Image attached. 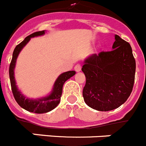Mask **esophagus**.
<instances>
[{
    "instance_id": "esophagus-1",
    "label": "esophagus",
    "mask_w": 146,
    "mask_h": 146,
    "mask_svg": "<svg viewBox=\"0 0 146 146\" xmlns=\"http://www.w3.org/2000/svg\"><path fill=\"white\" fill-rule=\"evenodd\" d=\"M74 70L76 71V72H80V71H81V65L79 64H76L75 66H74Z\"/></svg>"
}]
</instances>
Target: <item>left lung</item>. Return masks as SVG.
Listing matches in <instances>:
<instances>
[{
	"label": "left lung",
	"mask_w": 146,
	"mask_h": 146,
	"mask_svg": "<svg viewBox=\"0 0 146 146\" xmlns=\"http://www.w3.org/2000/svg\"><path fill=\"white\" fill-rule=\"evenodd\" d=\"M113 50L89 56L82 71L86 75L82 96L90 108L109 111L123 104L135 82L136 63L129 43L115 36Z\"/></svg>",
	"instance_id": "obj_1"
}]
</instances>
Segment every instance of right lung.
Here are the masks:
<instances>
[{
	"label": "right lung",
	"mask_w": 146,
	"mask_h": 146,
	"mask_svg": "<svg viewBox=\"0 0 146 146\" xmlns=\"http://www.w3.org/2000/svg\"><path fill=\"white\" fill-rule=\"evenodd\" d=\"M43 34H44V31L35 32L27 36L21 43L17 45L14 50V52H13L12 59L10 63L9 70L11 91H12V94L16 102L23 109L35 113H47L56 108L58 104L60 103V96H61L62 92H63V86H64V82L72 76H74L76 73L75 71H69V72H64L60 74L55 81L52 93L48 96L42 98V99H35V100L26 99L20 91H18L16 86L15 76H14V69H15L16 60L17 58L18 55L22 49L23 48V47L29 42L31 38L42 36Z\"/></svg>",
	"instance_id": "right-lung-1"
}]
</instances>
